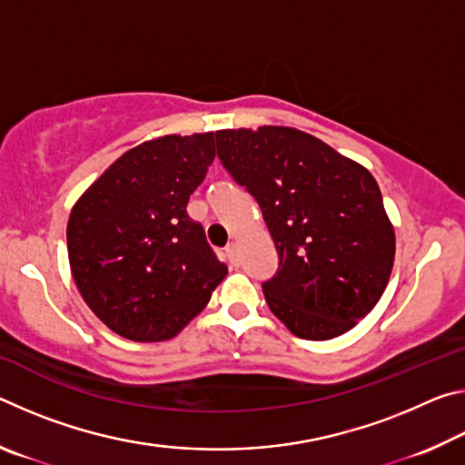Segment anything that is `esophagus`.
Instances as JSON below:
<instances>
[{
  "mask_svg": "<svg viewBox=\"0 0 465 465\" xmlns=\"http://www.w3.org/2000/svg\"><path fill=\"white\" fill-rule=\"evenodd\" d=\"M225 256H227V261H230L232 264H235V261H238V246H235L233 242L225 248Z\"/></svg>",
  "mask_w": 465,
  "mask_h": 465,
  "instance_id": "obj_1",
  "label": "esophagus"
}]
</instances>
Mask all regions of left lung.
Masks as SVG:
<instances>
[{"label":"left lung","instance_id":"8db88e82","mask_svg":"<svg viewBox=\"0 0 465 465\" xmlns=\"http://www.w3.org/2000/svg\"><path fill=\"white\" fill-rule=\"evenodd\" d=\"M217 155L261 204L279 271L262 282L291 334L349 332L388 287L396 235L371 172L293 127L215 133Z\"/></svg>","mask_w":465,"mask_h":465}]
</instances>
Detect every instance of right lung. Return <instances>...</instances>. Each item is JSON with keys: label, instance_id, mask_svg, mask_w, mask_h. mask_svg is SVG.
Segmentation results:
<instances>
[{"label": "right lung", "instance_id": "1", "mask_svg": "<svg viewBox=\"0 0 465 465\" xmlns=\"http://www.w3.org/2000/svg\"><path fill=\"white\" fill-rule=\"evenodd\" d=\"M213 133L163 135L123 153L74 204L67 254L88 308L123 338H174L225 279L186 204L215 160Z\"/></svg>", "mask_w": 465, "mask_h": 465}]
</instances>
